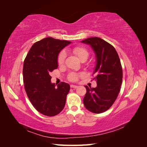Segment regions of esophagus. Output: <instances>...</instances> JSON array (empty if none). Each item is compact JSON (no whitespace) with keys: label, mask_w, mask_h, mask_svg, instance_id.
I'll use <instances>...</instances> for the list:
<instances>
[{"label":"esophagus","mask_w":147,"mask_h":147,"mask_svg":"<svg viewBox=\"0 0 147 147\" xmlns=\"http://www.w3.org/2000/svg\"><path fill=\"white\" fill-rule=\"evenodd\" d=\"M70 87H71V88H78V86H77V85H74V84H71V85H70Z\"/></svg>","instance_id":"obj_1"}]
</instances>
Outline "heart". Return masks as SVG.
<instances>
[{"instance_id": "heart-1", "label": "heart", "mask_w": 147, "mask_h": 147, "mask_svg": "<svg viewBox=\"0 0 147 147\" xmlns=\"http://www.w3.org/2000/svg\"><path fill=\"white\" fill-rule=\"evenodd\" d=\"M73 53L75 55L78 56V58L81 61L83 59H87L88 57L89 56V53L86 48L82 47H75L73 50ZM65 59V52L64 51H62L58 55L57 57V63L59 65L63 64ZM82 74H80L82 75ZM79 75L78 74L72 72L69 75L68 78L69 80L72 82H75L78 79Z\"/></svg>"}]
</instances>
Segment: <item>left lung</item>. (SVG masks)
Wrapping results in <instances>:
<instances>
[{
	"label": "left lung",
	"instance_id": "left-lung-1",
	"mask_svg": "<svg viewBox=\"0 0 147 147\" xmlns=\"http://www.w3.org/2000/svg\"><path fill=\"white\" fill-rule=\"evenodd\" d=\"M81 42L91 46L96 58L93 80L96 81L97 86H85L83 104L92 113H103L111 107L119 92L123 80L121 62L115 48L103 39L90 37Z\"/></svg>",
	"mask_w": 147,
	"mask_h": 147
}]
</instances>
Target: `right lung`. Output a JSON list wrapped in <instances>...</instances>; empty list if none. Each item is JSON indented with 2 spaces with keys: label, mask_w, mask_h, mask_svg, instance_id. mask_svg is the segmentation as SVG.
<instances>
[{
  "label": "right lung",
  "mask_w": 147,
  "mask_h": 147,
  "mask_svg": "<svg viewBox=\"0 0 147 147\" xmlns=\"http://www.w3.org/2000/svg\"><path fill=\"white\" fill-rule=\"evenodd\" d=\"M71 42L47 37L35 42L26 56L23 65L24 88L31 103L38 112L48 117L63 110L70 85L61 82L56 87L50 72L58 67L57 57Z\"/></svg>",
  "instance_id": "1"
}]
</instances>
